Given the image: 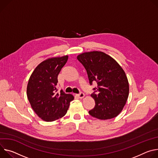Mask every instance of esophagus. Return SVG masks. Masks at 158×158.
I'll list each match as a JSON object with an SVG mask.
<instances>
[{"mask_svg": "<svg viewBox=\"0 0 158 158\" xmlns=\"http://www.w3.org/2000/svg\"><path fill=\"white\" fill-rule=\"evenodd\" d=\"M77 97H79L80 98H83L85 97V94H84L83 93H82V92L80 93L79 94H77Z\"/></svg>", "mask_w": 158, "mask_h": 158, "instance_id": "34e87169", "label": "esophagus"}]
</instances>
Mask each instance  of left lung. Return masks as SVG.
<instances>
[{"mask_svg": "<svg viewBox=\"0 0 158 158\" xmlns=\"http://www.w3.org/2000/svg\"><path fill=\"white\" fill-rule=\"evenodd\" d=\"M77 59L85 67L90 84L97 83L91 94L95 106L89 114L100 120L117 117L129 96V82L124 69L114 58L102 51L83 52Z\"/></svg>", "mask_w": 158, "mask_h": 158, "instance_id": "obj_1", "label": "left lung"}]
</instances>
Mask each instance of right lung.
<instances>
[{
  "label": "right lung",
  "mask_w": 158,
  "mask_h": 158,
  "mask_svg": "<svg viewBox=\"0 0 158 158\" xmlns=\"http://www.w3.org/2000/svg\"><path fill=\"white\" fill-rule=\"evenodd\" d=\"M68 56L48 58L41 62L31 74L27 86V96L33 110L41 119L52 122L67 112L71 94L58 93V76Z\"/></svg>",
  "instance_id": "add662e5"
}]
</instances>
